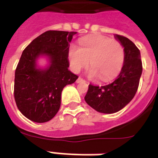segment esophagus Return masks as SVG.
Instances as JSON below:
<instances>
[{
    "mask_svg": "<svg viewBox=\"0 0 158 158\" xmlns=\"http://www.w3.org/2000/svg\"><path fill=\"white\" fill-rule=\"evenodd\" d=\"M76 82L77 83H83V82H85V80L84 79H82L81 77H79L77 80H76Z\"/></svg>",
    "mask_w": 158,
    "mask_h": 158,
    "instance_id": "34e87169",
    "label": "esophagus"
}]
</instances>
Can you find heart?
Segmentation results:
<instances>
[{"mask_svg":"<svg viewBox=\"0 0 158 158\" xmlns=\"http://www.w3.org/2000/svg\"><path fill=\"white\" fill-rule=\"evenodd\" d=\"M80 48L71 44L69 59L73 72L79 73L89 64L88 74L103 82L114 79L120 73L125 61V50L119 41L102 35H93L79 41Z\"/></svg>","mask_w":158,"mask_h":158,"instance_id":"1","label":"heart"}]
</instances>
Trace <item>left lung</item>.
Returning a JSON list of instances; mask_svg holds the SVG:
<instances>
[{
  "label": "left lung",
  "mask_w": 158,
  "mask_h": 158,
  "mask_svg": "<svg viewBox=\"0 0 158 158\" xmlns=\"http://www.w3.org/2000/svg\"><path fill=\"white\" fill-rule=\"evenodd\" d=\"M125 50V61L115 81L104 86L89 85L85 100L89 106L101 113L111 114L121 110L132 100L137 91L142 73L138 48L127 37L115 35Z\"/></svg>",
  "instance_id": "obj_1"
}]
</instances>
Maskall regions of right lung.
<instances>
[{"mask_svg": "<svg viewBox=\"0 0 158 158\" xmlns=\"http://www.w3.org/2000/svg\"><path fill=\"white\" fill-rule=\"evenodd\" d=\"M74 31H47L36 37L23 50L15 71L14 98L24 116L43 123L55 116L61 105V93L78 76L69 70V43ZM40 55L50 57L46 70L35 68Z\"/></svg>", "mask_w": 158, "mask_h": 158, "instance_id": "add662e5", "label": "right lung"}]
</instances>
